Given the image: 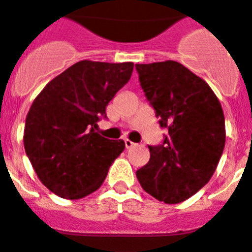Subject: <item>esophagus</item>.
I'll return each instance as SVG.
<instances>
[{
  "instance_id": "esophagus-1",
  "label": "esophagus",
  "mask_w": 252,
  "mask_h": 252,
  "mask_svg": "<svg viewBox=\"0 0 252 252\" xmlns=\"http://www.w3.org/2000/svg\"><path fill=\"white\" fill-rule=\"evenodd\" d=\"M124 142H126V149H130V148H133V146L136 145L134 142H132V141H130V140H128V138H126V140Z\"/></svg>"
}]
</instances>
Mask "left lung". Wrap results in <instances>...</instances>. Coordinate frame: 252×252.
<instances>
[{
	"mask_svg": "<svg viewBox=\"0 0 252 252\" xmlns=\"http://www.w3.org/2000/svg\"><path fill=\"white\" fill-rule=\"evenodd\" d=\"M136 69L159 126L168 130L162 145L149 146V162L136 176L159 201L182 203L209 182L219 165L226 138L222 107L203 78L176 61Z\"/></svg>",
	"mask_w": 252,
	"mask_h": 252,
	"instance_id": "8db88e82",
	"label": "left lung"
}]
</instances>
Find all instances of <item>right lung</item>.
<instances>
[{
  "mask_svg": "<svg viewBox=\"0 0 252 252\" xmlns=\"http://www.w3.org/2000/svg\"><path fill=\"white\" fill-rule=\"evenodd\" d=\"M132 72L133 63L78 61L35 98L23 144L39 180L55 195L82 199L102 186L126 144L102 137L95 128Z\"/></svg>",
  "mask_w": 252,
  "mask_h": 252,
  "instance_id": "add662e5",
  "label": "right lung"
}]
</instances>
